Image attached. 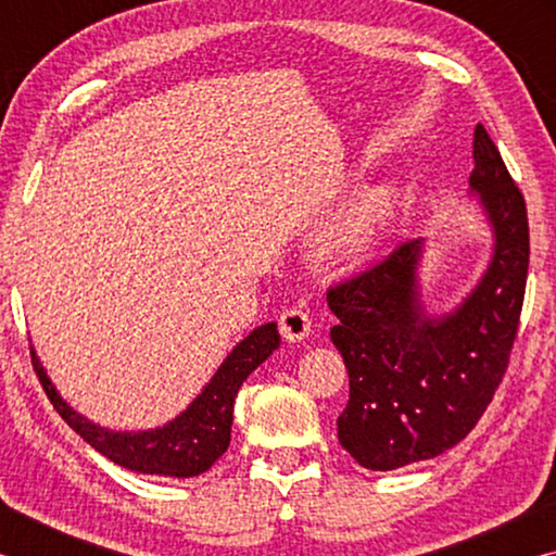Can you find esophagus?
Segmentation results:
<instances>
[{
    "label": "esophagus",
    "instance_id": "esophagus-1",
    "mask_svg": "<svg viewBox=\"0 0 556 556\" xmlns=\"http://www.w3.org/2000/svg\"><path fill=\"white\" fill-rule=\"evenodd\" d=\"M279 331L289 343H301L312 331V318L299 306H289L279 314Z\"/></svg>",
    "mask_w": 556,
    "mask_h": 556
}]
</instances>
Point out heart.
I'll return each mask as SVG.
<instances>
[{"label":"heart","instance_id":"b5f03b06","mask_svg":"<svg viewBox=\"0 0 556 556\" xmlns=\"http://www.w3.org/2000/svg\"><path fill=\"white\" fill-rule=\"evenodd\" d=\"M394 218H397V199L390 191H372L368 199L353 211L351 218L336 235V250L348 265L368 262L382 240L388 238Z\"/></svg>","mask_w":556,"mask_h":556}]
</instances>
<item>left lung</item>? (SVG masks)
I'll list each match as a JSON object with an SVG mask.
<instances>
[{
  "instance_id": "left-lung-1",
  "label": "left lung",
  "mask_w": 556,
  "mask_h": 556,
  "mask_svg": "<svg viewBox=\"0 0 556 556\" xmlns=\"http://www.w3.org/2000/svg\"><path fill=\"white\" fill-rule=\"evenodd\" d=\"M470 193L493 230V257L456 312L427 316L419 294L425 242L328 289L331 341L351 378L338 441L357 464L394 470L434 458L478 425L510 363L530 265L520 188L483 125L473 131Z\"/></svg>"
}]
</instances>
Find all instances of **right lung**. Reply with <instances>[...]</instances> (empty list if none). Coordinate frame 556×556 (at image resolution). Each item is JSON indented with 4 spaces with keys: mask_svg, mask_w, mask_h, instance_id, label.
Returning <instances> with one entry per match:
<instances>
[{
    "mask_svg": "<svg viewBox=\"0 0 556 556\" xmlns=\"http://www.w3.org/2000/svg\"><path fill=\"white\" fill-rule=\"evenodd\" d=\"M279 348L277 324H265L232 348L218 372L205 384L203 392L176 419L164 427L147 431H112L96 425L75 412L46 375L39 357L31 351L36 375L51 400L53 409L68 421L73 431L88 444L122 468L149 476L193 478L208 470L230 446L232 407L240 384L257 370Z\"/></svg>",
    "mask_w": 556,
    "mask_h": 556,
    "instance_id": "right-lung-1",
    "label": "right lung"
}]
</instances>
